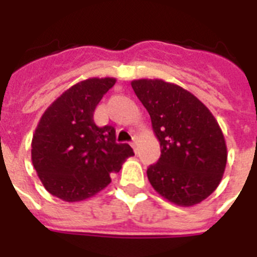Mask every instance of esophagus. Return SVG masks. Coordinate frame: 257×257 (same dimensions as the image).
<instances>
[{
	"mask_svg": "<svg viewBox=\"0 0 257 257\" xmlns=\"http://www.w3.org/2000/svg\"><path fill=\"white\" fill-rule=\"evenodd\" d=\"M131 145H132V148L135 149V152H136V145H137V141L135 140V139H133V141H132V143H131Z\"/></svg>",
	"mask_w": 257,
	"mask_h": 257,
	"instance_id": "34e87169",
	"label": "esophagus"
}]
</instances>
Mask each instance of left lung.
<instances>
[{
  "label": "left lung",
  "mask_w": 257,
  "mask_h": 257,
  "mask_svg": "<svg viewBox=\"0 0 257 257\" xmlns=\"http://www.w3.org/2000/svg\"><path fill=\"white\" fill-rule=\"evenodd\" d=\"M131 84L160 141V159L147 169L149 183L176 205L201 203L219 187L227 165V145L217 121L181 86L148 78Z\"/></svg>",
  "instance_id": "left-lung-1"
}]
</instances>
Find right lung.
Masks as SVG:
<instances>
[{"label":"right lung","mask_w":257,"mask_h":257,"mask_svg":"<svg viewBox=\"0 0 257 257\" xmlns=\"http://www.w3.org/2000/svg\"><path fill=\"white\" fill-rule=\"evenodd\" d=\"M116 78H88L62 93L42 114L32 140V161L49 193L81 201L104 189L110 173L135 155L117 144L110 125L97 126L93 113Z\"/></svg>","instance_id":"right-lung-1"}]
</instances>
